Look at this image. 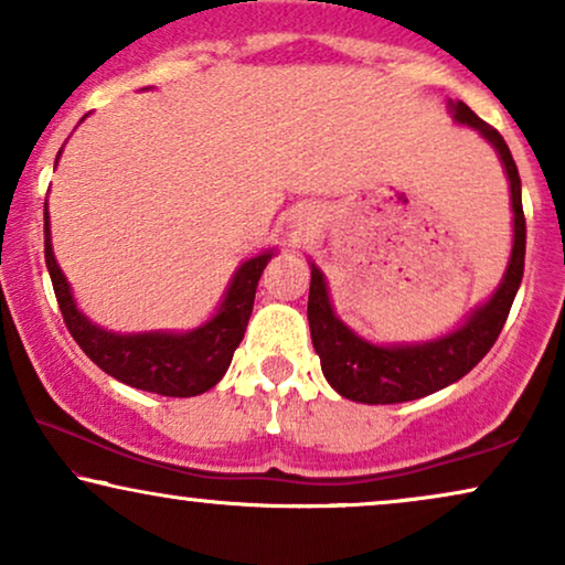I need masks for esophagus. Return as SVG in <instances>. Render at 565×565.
<instances>
[{
  "label": "esophagus",
  "instance_id": "1",
  "mask_svg": "<svg viewBox=\"0 0 565 565\" xmlns=\"http://www.w3.org/2000/svg\"><path fill=\"white\" fill-rule=\"evenodd\" d=\"M296 231H292V242H300V238L303 236H308L313 231V223L308 221V218H298L296 221V226H292Z\"/></svg>",
  "mask_w": 565,
  "mask_h": 565
}]
</instances>
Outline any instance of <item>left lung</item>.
Instances as JSON below:
<instances>
[{
  "label": "left lung",
  "instance_id": "obj_1",
  "mask_svg": "<svg viewBox=\"0 0 565 565\" xmlns=\"http://www.w3.org/2000/svg\"><path fill=\"white\" fill-rule=\"evenodd\" d=\"M452 120L481 134L499 153L504 164L509 192H512L514 238L509 265L499 288L491 298L470 311L458 329L416 344H375L360 337L334 313L329 298L327 277L311 262V290H308V323H311L313 350L321 360L323 377L339 396L358 404H404V401L424 398L443 391L462 375H468L486 358L497 337L504 329L509 308L514 303L524 273V244L527 226L522 213V182L512 151L499 130L478 118L466 103L450 99Z\"/></svg>",
  "mask_w": 565,
  "mask_h": 565
}]
</instances>
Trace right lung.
<instances>
[{"instance_id":"right-lung-1","label":"right lung","mask_w":565,"mask_h":565,"mask_svg":"<svg viewBox=\"0 0 565 565\" xmlns=\"http://www.w3.org/2000/svg\"><path fill=\"white\" fill-rule=\"evenodd\" d=\"M61 151L56 153V164ZM43 226L45 265H49L61 316H64L66 329L72 331L76 344L82 347L84 354L97 367H103L107 375L130 385V388L172 398L200 396V393L211 391L226 375L231 358H234L238 342L244 339L246 323H249L259 277L265 273L267 262L275 257V249L254 254V257L238 265L226 292H223L221 306L198 329L120 334V331L97 327L76 306L72 285H68L66 275L61 273L58 262L53 257L49 203L43 205Z\"/></svg>"}]
</instances>
